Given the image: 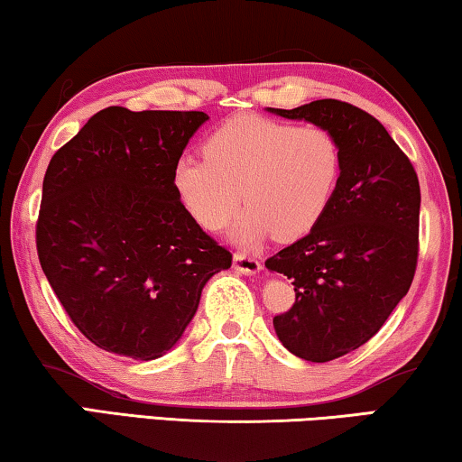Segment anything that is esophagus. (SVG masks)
Wrapping results in <instances>:
<instances>
[{
    "mask_svg": "<svg viewBox=\"0 0 462 462\" xmlns=\"http://www.w3.org/2000/svg\"><path fill=\"white\" fill-rule=\"evenodd\" d=\"M234 270L245 275H254L261 272V263L254 257H246L243 253H234Z\"/></svg>",
    "mask_w": 462,
    "mask_h": 462,
    "instance_id": "34e87169",
    "label": "esophagus"
}]
</instances>
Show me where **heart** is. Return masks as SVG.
I'll list each match as a JSON object with an SVG mask.
<instances>
[{"label":"heart","instance_id":"b5f03b06","mask_svg":"<svg viewBox=\"0 0 462 462\" xmlns=\"http://www.w3.org/2000/svg\"><path fill=\"white\" fill-rule=\"evenodd\" d=\"M342 174V149L321 126H294L254 114L226 120L205 141V157L174 165V189L203 228L219 230L240 208L232 240L253 246L272 234L291 243L326 216Z\"/></svg>","mask_w":462,"mask_h":462}]
</instances>
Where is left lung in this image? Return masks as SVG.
Instances as JSON below:
<instances>
[{
    "instance_id": "8db88e82",
    "label": "left lung",
    "mask_w": 462,
    "mask_h": 462,
    "mask_svg": "<svg viewBox=\"0 0 462 462\" xmlns=\"http://www.w3.org/2000/svg\"><path fill=\"white\" fill-rule=\"evenodd\" d=\"M267 112L332 133L342 174L326 216L265 261L292 280L297 300L275 315L280 342L311 363L359 348L407 297L419 253L421 192L409 157L374 116L338 99Z\"/></svg>"
}]
</instances>
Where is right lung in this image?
I'll use <instances>...</instances> for the list:
<instances>
[{"mask_svg":"<svg viewBox=\"0 0 462 462\" xmlns=\"http://www.w3.org/2000/svg\"><path fill=\"white\" fill-rule=\"evenodd\" d=\"M203 112L106 107L47 165L37 253L55 297L107 353L160 359L182 338L211 275L232 254L174 189Z\"/></svg>","mask_w":462,"mask_h":462,"instance_id":"obj_1","label":"right lung"}]
</instances>
